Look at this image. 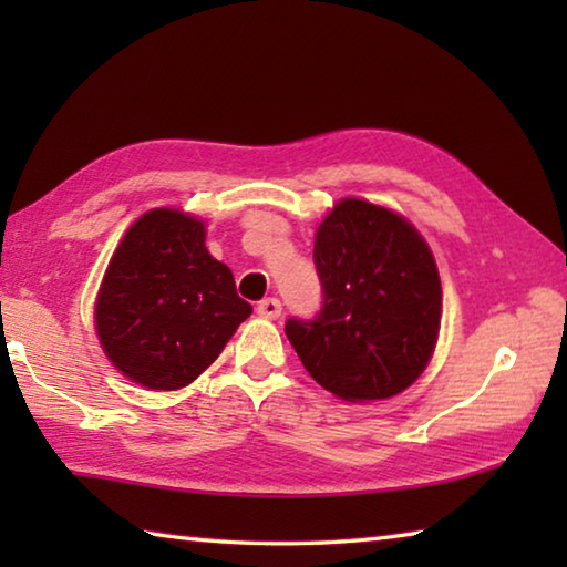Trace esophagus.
Masks as SVG:
<instances>
[{
  "label": "esophagus",
  "instance_id": "obj_1",
  "mask_svg": "<svg viewBox=\"0 0 567 567\" xmlns=\"http://www.w3.org/2000/svg\"><path fill=\"white\" fill-rule=\"evenodd\" d=\"M257 312H260V318L277 320L282 315V302L277 300V297H265V300L257 305Z\"/></svg>",
  "mask_w": 567,
  "mask_h": 567
}]
</instances>
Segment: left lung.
Returning a JSON list of instances; mask_svg holds the SVG:
<instances>
[{
  "label": "left lung",
  "instance_id": "left-lung-1",
  "mask_svg": "<svg viewBox=\"0 0 567 567\" xmlns=\"http://www.w3.org/2000/svg\"><path fill=\"white\" fill-rule=\"evenodd\" d=\"M322 307L287 320L305 370L348 402L385 400L433 358L443 287L435 257L405 217L364 199H340L315 235Z\"/></svg>",
  "mask_w": 567,
  "mask_h": 567
}]
</instances>
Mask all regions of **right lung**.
<instances>
[{
  "instance_id": "obj_1",
  "label": "right lung",
  "mask_w": 567,
  "mask_h": 567,
  "mask_svg": "<svg viewBox=\"0 0 567 567\" xmlns=\"http://www.w3.org/2000/svg\"><path fill=\"white\" fill-rule=\"evenodd\" d=\"M252 305L205 247V223L150 209L114 249L94 305L110 362L147 390H179L217 360Z\"/></svg>"
}]
</instances>
